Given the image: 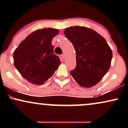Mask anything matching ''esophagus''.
<instances>
[{
  "instance_id": "34e87169",
  "label": "esophagus",
  "mask_w": 128,
  "mask_h": 128,
  "mask_svg": "<svg viewBox=\"0 0 128 128\" xmlns=\"http://www.w3.org/2000/svg\"><path fill=\"white\" fill-rule=\"evenodd\" d=\"M61 57H62V59H64V58H65V54H62L61 55Z\"/></svg>"
}]
</instances>
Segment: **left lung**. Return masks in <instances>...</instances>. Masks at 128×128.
Masks as SVG:
<instances>
[{
  "mask_svg": "<svg viewBox=\"0 0 128 128\" xmlns=\"http://www.w3.org/2000/svg\"><path fill=\"white\" fill-rule=\"evenodd\" d=\"M76 52V68L70 72L80 86L90 88L103 78L111 66L112 53L106 40L98 32L84 26L64 30Z\"/></svg>",
  "mask_w": 128,
  "mask_h": 128,
  "instance_id": "1",
  "label": "left lung"
}]
</instances>
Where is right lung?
<instances>
[{"instance_id":"add662e5","label":"right lung","mask_w":128,"mask_h":128,"mask_svg":"<svg viewBox=\"0 0 128 128\" xmlns=\"http://www.w3.org/2000/svg\"><path fill=\"white\" fill-rule=\"evenodd\" d=\"M59 32L54 28L36 30L30 34L14 50V66L29 82L42 84L58 68L61 61L54 53L52 41Z\"/></svg>"}]
</instances>
